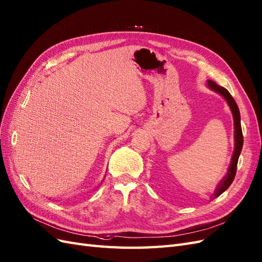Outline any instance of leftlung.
I'll return each mask as SVG.
<instances>
[{
	"label": "left lung",
	"instance_id": "8db88e82",
	"mask_svg": "<svg viewBox=\"0 0 262 262\" xmlns=\"http://www.w3.org/2000/svg\"><path fill=\"white\" fill-rule=\"evenodd\" d=\"M207 84H208V88L214 90V91L220 93L221 95L224 96V98H225V100L227 101L228 105L231 110V113H233L234 124H235V150L233 154V158H231V162H230V166L228 169V173L225 178H224V180L220 183L217 189H216V191H215L214 196L217 198L224 191H226L229 188V185L234 181L235 176H236V171H237L238 158H239V155H241L242 149H243L244 136H243V130H242V125H241V113H239V108L237 106L235 100L233 99V96L230 95V93L225 88L216 84L214 81L208 80Z\"/></svg>",
	"mask_w": 262,
	"mask_h": 262
}]
</instances>
